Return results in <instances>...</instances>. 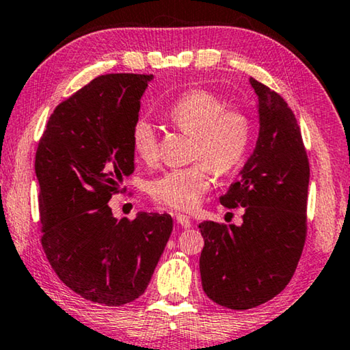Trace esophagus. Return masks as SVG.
<instances>
[{
  "label": "esophagus",
  "instance_id": "34e87169",
  "mask_svg": "<svg viewBox=\"0 0 350 350\" xmlns=\"http://www.w3.org/2000/svg\"><path fill=\"white\" fill-rule=\"evenodd\" d=\"M174 219H176V223L182 227V229H190V227H191V221H190V218H188L187 215L176 213L174 215Z\"/></svg>",
  "mask_w": 350,
  "mask_h": 350
}]
</instances>
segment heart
<instances>
[{
  "mask_svg": "<svg viewBox=\"0 0 350 350\" xmlns=\"http://www.w3.org/2000/svg\"><path fill=\"white\" fill-rule=\"evenodd\" d=\"M171 124L191 135V159L198 162L173 168L149 184V195L157 204L176 210H193L212 184V171L229 174L247 151L251 121L237 109H227L219 96L193 90L177 98L168 110ZM131 145L138 159L157 157V134L146 118H138L131 129Z\"/></svg>",
  "mask_w": 350,
  "mask_h": 350,
  "instance_id": "1",
  "label": "heart"
}]
</instances>
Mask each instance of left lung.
Masks as SVG:
<instances>
[{
  "mask_svg": "<svg viewBox=\"0 0 350 350\" xmlns=\"http://www.w3.org/2000/svg\"><path fill=\"white\" fill-rule=\"evenodd\" d=\"M258 96L260 132L240 179L219 202L245 207L241 226L204 221L202 288L230 310L258 307L291 280L307 237L310 165L301 127L279 93L249 79Z\"/></svg>",
  "mask_w": 350,
  "mask_h": 350,
  "instance_id": "left-lung-1",
  "label": "left lung"
}]
</instances>
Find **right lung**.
I'll return each instance as SVG.
<instances>
[{
	"label": "right lung",
	"instance_id": "obj_1",
	"mask_svg": "<svg viewBox=\"0 0 350 350\" xmlns=\"http://www.w3.org/2000/svg\"><path fill=\"white\" fill-rule=\"evenodd\" d=\"M151 79L95 77L54 109L36 152L48 262L76 295L107 307L145 293L173 230L168 213L116 219L107 204L134 173L131 129Z\"/></svg>",
	"mask_w": 350,
	"mask_h": 350
}]
</instances>
